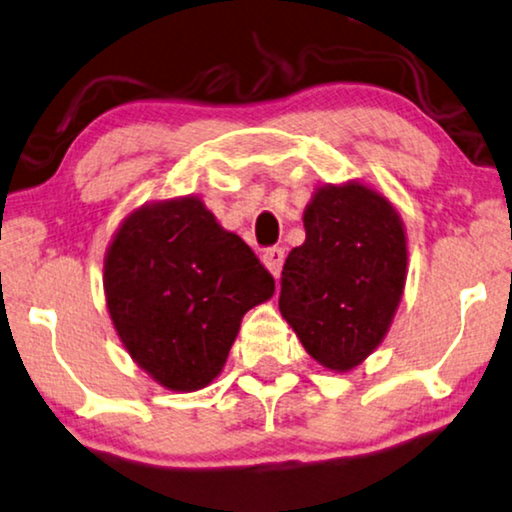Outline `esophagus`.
<instances>
[{"label": "esophagus", "instance_id": "obj_1", "mask_svg": "<svg viewBox=\"0 0 512 512\" xmlns=\"http://www.w3.org/2000/svg\"><path fill=\"white\" fill-rule=\"evenodd\" d=\"M283 259H285V250L273 246V248H266L262 253V262L266 269L273 273V278L280 276V266H283Z\"/></svg>", "mask_w": 512, "mask_h": 512}]
</instances>
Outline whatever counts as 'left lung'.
Here are the masks:
<instances>
[{
  "label": "left lung",
  "mask_w": 512,
  "mask_h": 512,
  "mask_svg": "<svg viewBox=\"0 0 512 512\" xmlns=\"http://www.w3.org/2000/svg\"><path fill=\"white\" fill-rule=\"evenodd\" d=\"M306 241L287 255L278 308L308 355L345 373L383 341L406 285V232L383 194L322 185L304 211Z\"/></svg>",
  "instance_id": "obj_1"
}]
</instances>
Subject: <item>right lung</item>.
I'll return each instance as SVG.
<instances>
[{
  "mask_svg": "<svg viewBox=\"0 0 512 512\" xmlns=\"http://www.w3.org/2000/svg\"><path fill=\"white\" fill-rule=\"evenodd\" d=\"M113 327L143 371L174 392L211 385L241 320L276 283L197 197L143 204L104 259Z\"/></svg>",
  "mask_w": 512,
  "mask_h": 512,
  "instance_id": "right-lung-1",
  "label": "right lung"
}]
</instances>
